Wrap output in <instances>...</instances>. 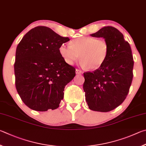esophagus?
<instances>
[{
    "label": "esophagus",
    "instance_id": "esophagus-1",
    "mask_svg": "<svg viewBox=\"0 0 146 146\" xmlns=\"http://www.w3.org/2000/svg\"><path fill=\"white\" fill-rule=\"evenodd\" d=\"M76 74H82V71L79 70V69H76Z\"/></svg>",
    "mask_w": 146,
    "mask_h": 146
}]
</instances>
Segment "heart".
I'll return each instance as SVG.
<instances>
[{
    "label": "heart",
    "mask_w": 146,
    "mask_h": 146,
    "mask_svg": "<svg viewBox=\"0 0 146 146\" xmlns=\"http://www.w3.org/2000/svg\"><path fill=\"white\" fill-rule=\"evenodd\" d=\"M59 50L67 63H74L79 57L80 63L85 69L96 70L106 61L110 47L108 42L104 38L83 36L72 40L70 46L61 45Z\"/></svg>",
    "instance_id": "obj_1"
}]
</instances>
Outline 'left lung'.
Segmentation results:
<instances>
[{
  "mask_svg": "<svg viewBox=\"0 0 146 146\" xmlns=\"http://www.w3.org/2000/svg\"><path fill=\"white\" fill-rule=\"evenodd\" d=\"M90 35L106 40L110 50L100 68L84 72L83 90L89 108L108 112L123 103L128 94L133 77L131 49L123 35L114 27L105 26Z\"/></svg>",
  "mask_w": 146,
  "mask_h": 146,
  "instance_id": "8db88e82",
  "label": "left lung"
}]
</instances>
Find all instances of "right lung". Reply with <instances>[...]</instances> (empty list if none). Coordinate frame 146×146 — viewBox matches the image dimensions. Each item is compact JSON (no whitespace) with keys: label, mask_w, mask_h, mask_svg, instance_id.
<instances>
[{"label":"right lung","mask_w":146,"mask_h":146,"mask_svg":"<svg viewBox=\"0 0 146 146\" xmlns=\"http://www.w3.org/2000/svg\"><path fill=\"white\" fill-rule=\"evenodd\" d=\"M69 40L49 27L37 26L27 32L18 45L15 86L29 108L45 111L59 107L65 86L76 76V68L65 62L59 50Z\"/></svg>","instance_id":"add662e5"}]
</instances>
